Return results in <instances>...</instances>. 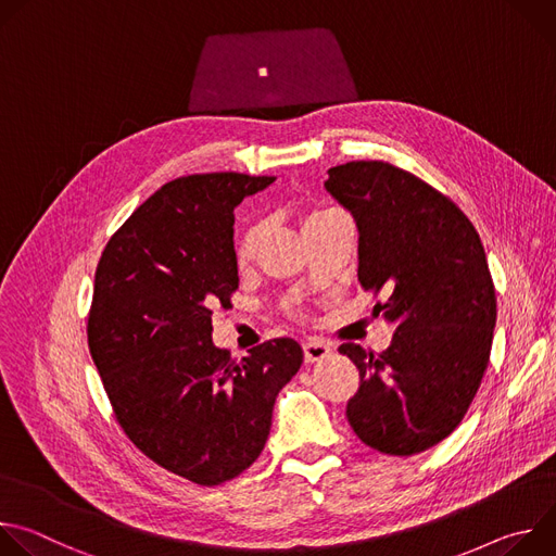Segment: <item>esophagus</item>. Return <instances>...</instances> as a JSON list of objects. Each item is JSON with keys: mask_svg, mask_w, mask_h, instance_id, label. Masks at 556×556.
<instances>
[{"mask_svg": "<svg viewBox=\"0 0 556 556\" xmlns=\"http://www.w3.org/2000/svg\"><path fill=\"white\" fill-rule=\"evenodd\" d=\"M332 354V348L321 341V339H309L303 343V356H305V363H316V361H324Z\"/></svg>", "mask_w": 556, "mask_h": 556, "instance_id": "esophagus-1", "label": "esophagus"}]
</instances>
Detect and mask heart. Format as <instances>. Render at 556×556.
Instances as JSON below:
<instances>
[{"label": "heart", "instance_id": "1", "mask_svg": "<svg viewBox=\"0 0 556 556\" xmlns=\"http://www.w3.org/2000/svg\"><path fill=\"white\" fill-rule=\"evenodd\" d=\"M330 208H312L307 211L305 215V224L314 222L316 217L326 215ZM260 242H262V226L257 224H251L247 228H242L240 232L235 235V242H232V257H235V264L237 266H247L253 262L257 249H260Z\"/></svg>", "mask_w": 556, "mask_h": 556}]
</instances>
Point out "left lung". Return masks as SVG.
Returning a JSON list of instances; mask_svg holds the SVG:
<instances>
[{"instance_id": "obj_1", "label": "left lung", "mask_w": 556, "mask_h": 556, "mask_svg": "<svg viewBox=\"0 0 556 556\" xmlns=\"http://www.w3.org/2000/svg\"><path fill=\"white\" fill-rule=\"evenodd\" d=\"M328 176L358 226V281L387 294L374 312L395 330L380 354L339 348L361 374L345 414L367 446L416 455L455 431L489 367L497 299L486 253L459 206L405 169L354 161Z\"/></svg>"}]
</instances>
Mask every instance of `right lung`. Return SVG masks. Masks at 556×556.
I'll use <instances>...</instances> for the list:
<instances>
[{"instance_id":"1","label":"right lung","mask_w":556,"mask_h":556,"mask_svg":"<svg viewBox=\"0 0 556 556\" xmlns=\"http://www.w3.org/2000/svg\"><path fill=\"white\" fill-rule=\"evenodd\" d=\"M273 176L195 174L167 182L110 237L94 275L88 345L114 416L155 464L200 486L264 451L279 389L303 350L273 339L242 361L211 341L213 307L240 286L235 206Z\"/></svg>"}]
</instances>
